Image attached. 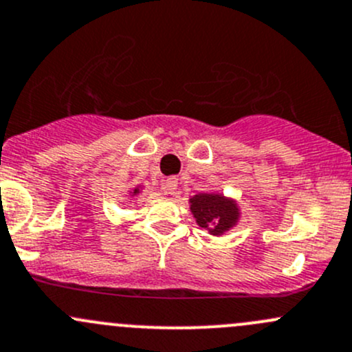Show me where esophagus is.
Instances as JSON below:
<instances>
[{"mask_svg":"<svg viewBox=\"0 0 352 352\" xmlns=\"http://www.w3.org/2000/svg\"><path fill=\"white\" fill-rule=\"evenodd\" d=\"M162 186H164L166 193H168V195H175L176 190H177V177H175V176L168 177V179L164 181V184H162Z\"/></svg>","mask_w":352,"mask_h":352,"instance_id":"34e87169","label":"esophagus"}]
</instances>
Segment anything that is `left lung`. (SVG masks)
<instances>
[{
    "label": "left lung",
    "instance_id": "obj_1",
    "mask_svg": "<svg viewBox=\"0 0 352 352\" xmlns=\"http://www.w3.org/2000/svg\"><path fill=\"white\" fill-rule=\"evenodd\" d=\"M191 212L198 226L210 230V234L220 235L229 230L237 220V206L220 195H195L191 198Z\"/></svg>",
    "mask_w": 352,
    "mask_h": 352
}]
</instances>
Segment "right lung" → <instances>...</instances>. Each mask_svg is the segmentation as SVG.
Returning a JSON list of instances; mask_svg holds the SVG:
<instances>
[{
  "label": "right lung",
  "instance_id": "right-lung-1",
  "mask_svg": "<svg viewBox=\"0 0 352 352\" xmlns=\"http://www.w3.org/2000/svg\"><path fill=\"white\" fill-rule=\"evenodd\" d=\"M133 193H137V190H135V191H133Z\"/></svg>",
  "mask_w": 352,
  "mask_h": 352
}]
</instances>
